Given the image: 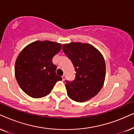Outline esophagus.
I'll return each instance as SVG.
<instances>
[{
  "mask_svg": "<svg viewBox=\"0 0 134 134\" xmlns=\"http://www.w3.org/2000/svg\"><path fill=\"white\" fill-rule=\"evenodd\" d=\"M62 80H63V81L65 80V75H62Z\"/></svg>",
  "mask_w": 134,
  "mask_h": 134,
  "instance_id": "1",
  "label": "esophagus"
}]
</instances>
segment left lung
Segmentation results:
<instances>
[{
  "label": "left lung",
  "instance_id": "left-lung-1",
  "mask_svg": "<svg viewBox=\"0 0 134 134\" xmlns=\"http://www.w3.org/2000/svg\"><path fill=\"white\" fill-rule=\"evenodd\" d=\"M62 50L72 61L76 71L72 81H65L69 97L84 102L97 95L105 78V62L102 54L88 43L72 42L64 44Z\"/></svg>",
  "mask_w": 134,
  "mask_h": 134
}]
</instances>
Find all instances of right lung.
Instances as JSON below:
<instances>
[{
  "label": "right lung",
  "mask_w": 134,
  "mask_h": 134,
  "mask_svg": "<svg viewBox=\"0 0 134 134\" xmlns=\"http://www.w3.org/2000/svg\"><path fill=\"white\" fill-rule=\"evenodd\" d=\"M61 48L62 44L56 42L36 41L19 53L15 62V77L20 88L30 97L48 95L56 82L62 80L52 62Z\"/></svg>",
  "instance_id": "right-lung-1"
}]
</instances>
